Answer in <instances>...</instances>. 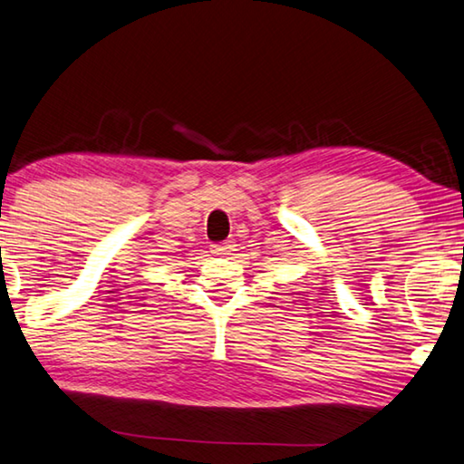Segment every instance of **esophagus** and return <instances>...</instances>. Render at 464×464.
Listing matches in <instances>:
<instances>
[{
  "label": "esophagus",
  "mask_w": 464,
  "mask_h": 464,
  "mask_svg": "<svg viewBox=\"0 0 464 464\" xmlns=\"http://www.w3.org/2000/svg\"><path fill=\"white\" fill-rule=\"evenodd\" d=\"M235 246H233V241L229 239V241H223V243H213V246H210V251H213L215 256H225L227 251H231Z\"/></svg>",
  "instance_id": "esophagus-1"
}]
</instances>
